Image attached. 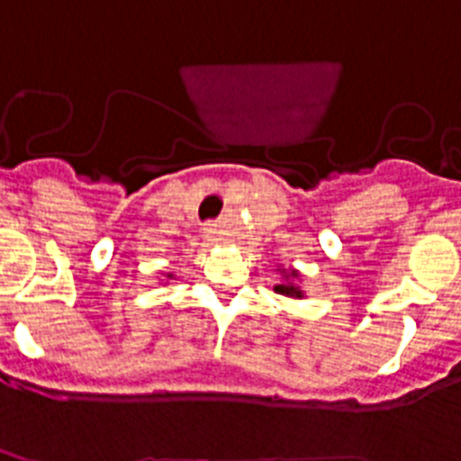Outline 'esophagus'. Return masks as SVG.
Instances as JSON below:
<instances>
[{"mask_svg":"<svg viewBox=\"0 0 461 461\" xmlns=\"http://www.w3.org/2000/svg\"><path fill=\"white\" fill-rule=\"evenodd\" d=\"M208 239V241H218V231L213 230V227H208L206 230V234H203Z\"/></svg>","mask_w":461,"mask_h":461,"instance_id":"1","label":"esophagus"}]
</instances>
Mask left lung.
Returning a JSON list of instances; mask_svg holds the SVG:
<instances>
[{"label": "left lung", "instance_id": "8db88e82", "mask_svg": "<svg viewBox=\"0 0 461 461\" xmlns=\"http://www.w3.org/2000/svg\"><path fill=\"white\" fill-rule=\"evenodd\" d=\"M290 276H297V271H290V274L285 276V278H290ZM278 294H285V297H294V299H302L303 297V292L299 290L297 285H292L290 280H285V283H280V285L274 287Z\"/></svg>", "mask_w": 461, "mask_h": 461}]
</instances>
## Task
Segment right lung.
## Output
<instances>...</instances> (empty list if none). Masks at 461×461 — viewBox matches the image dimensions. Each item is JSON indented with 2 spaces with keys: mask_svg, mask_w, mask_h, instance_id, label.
<instances>
[{
  "mask_svg": "<svg viewBox=\"0 0 461 461\" xmlns=\"http://www.w3.org/2000/svg\"><path fill=\"white\" fill-rule=\"evenodd\" d=\"M169 278H171V276H169Z\"/></svg>",
  "mask_w": 461,
  "mask_h": 461,
  "instance_id": "add662e5",
  "label": "right lung"
}]
</instances>
